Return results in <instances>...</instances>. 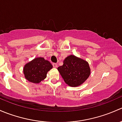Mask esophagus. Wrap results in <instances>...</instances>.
<instances>
[{
	"mask_svg": "<svg viewBox=\"0 0 122 122\" xmlns=\"http://www.w3.org/2000/svg\"><path fill=\"white\" fill-rule=\"evenodd\" d=\"M52 65H53V67H57V63H53Z\"/></svg>",
	"mask_w": 122,
	"mask_h": 122,
	"instance_id": "1",
	"label": "esophagus"
}]
</instances>
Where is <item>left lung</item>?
<instances>
[{
  "label": "left lung",
  "instance_id": "8db88e82",
  "mask_svg": "<svg viewBox=\"0 0 122 122\" xmlns=\"http://www.w3.org/2000/svg\"><path fill=\"white\" fill-rule=\"evenodd\" d=\"M67 85L76 87L83 83L90 76L89 63L74 55H70L63 61V65L57 68Z\"/></svg>",
  "mask_w": 122,
  "mask_h": 122
}]
</instances>
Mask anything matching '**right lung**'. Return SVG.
<instances>
[{
  "instance_id": "obj_1",
  "label": "right lung",
  "mask_w": 122,
  "mask_h": 122,
  "mask_svg": "<svg viewBox=\"0 0 122 122\" xmlns=\"http://www.w3.org/2000/svg\"><path fill=\"white\" fill-rule=\"evenodd\" d=\"M52 67V64L48 61L43 57H37L25 65L23 73L29 81L39 83L46 78L47 71Z\"/></svg>"
}]
</instances>
